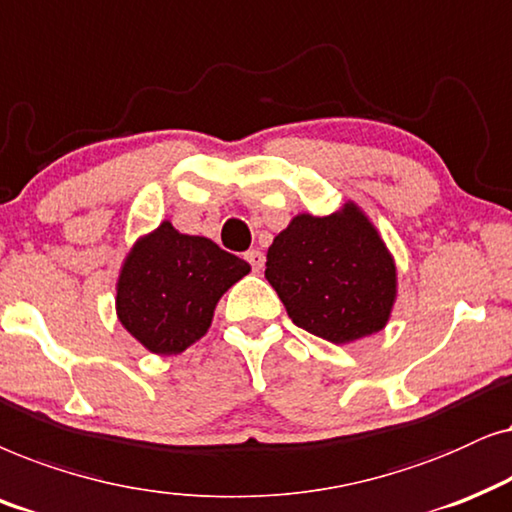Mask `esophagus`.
<instances>
[{"mask_svg": "<svg viewBox=\"0 0 512 512\" xmlns=\"http://www.w3.org/2000/svg\"><path fill=\"white\" fill-rule=\"evenodd\" d=\"M245 260H248L252 271H257V274H260V271L264 269V255H262V250H248V252H245Z\"/></svg>", "mask_w": 512, "mask_h": 512, "instance_id": "esophagus-1", "label": "esophagus"}]
</instances>
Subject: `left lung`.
<instances>
[{"label":"left lung","instance_id":"1","mask_svg":"<svg viewBox=\"0 0 512 512\" xmlns=\"http://www.w3.org/2000/svg\"><path fill=\"white\" fill-rule=\"evenodd\" d=\"M264 276L292 323L332 344L379 332L395 302L393 257L353 203L297 215L271 243Z\"/></svg>","mask_w":512,"mask_h":512}]
</instances>
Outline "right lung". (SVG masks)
<instances>
[{
	"label": "right lung",
	"mask_w": 512,
	"mask_h": 512,
	"mask_svg": "<svg viewBox=\"0 0 512 512\" xmlns=\"http://www.w3.org/2000/svg\"><path fill=\"white\" fill-rule=\"evenodd\" d=\"M248 271V262L210 238L161 222L133 245L121 269V325L152 353H182L206 335L220 297Z\"/></svg>",
	"instance_id": "obj_1"
}]
</instances>
